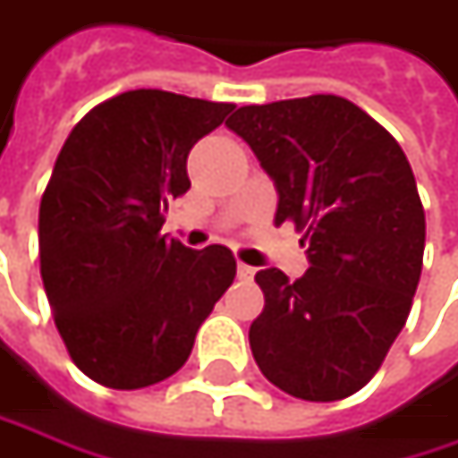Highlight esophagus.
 I'll return each mask as SVG.
<instances>
[{
	"instance_id": "1",
	"label": "esophagus",
	"mask_w": 458,
	"mask_h": 458,
	"mask_svg": "<svg viewBox=\"0 0 458 458\" xmlns=\"http://www.w3.org/2000/svg\"><path fill=\"white\" fill-rule=\"evenodd\" d=\"M254 267H251V265H243V262H238V277H241V280H251V277H254Z\"/></svg>"
}]
</instances>
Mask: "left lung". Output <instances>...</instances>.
Returning a JSON list of instances; mask_svg holds the SVG:
<instances>
[{
	"mask_svg": "<svg viewBox=\"0 0 458 458\" xmlns=\"http://www.w3.org/2000/svg\"><path fill=\"white\" fill-rule=\"evenodd\" d=\"M277 191L275 223L304 230L310 270L257 272L249 327L262 375L304 401L364 388L406 325L425 254V209L395 139L344 97L235 109L228 123Z\"/></svg>",
	"mask_w": 458,
	"mask_h": 458,
	"instance_id": "obj_1",
	"label": "left lung"
}]
</instances>
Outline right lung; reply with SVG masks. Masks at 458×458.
Segmentation results:
<instances>
[{"label": "right lung", "mask_w": 458, "mask_h": 458, "mask_svg": "<svg viewBox=\"0 0 458 458\" xmlns=\"http://www.w3.org/2000/svg\"><path fill=\"white\" fill-rule=\"evenodd\" d=\"M233 105L125 91L67 136L38 209L41 280L83 375L136 391L186 364L201 322L235 277L230 249L162 235L167 201L191 188L188 151Z\"/></svg>", "instance_id": "obj_1"}]
</instances>
